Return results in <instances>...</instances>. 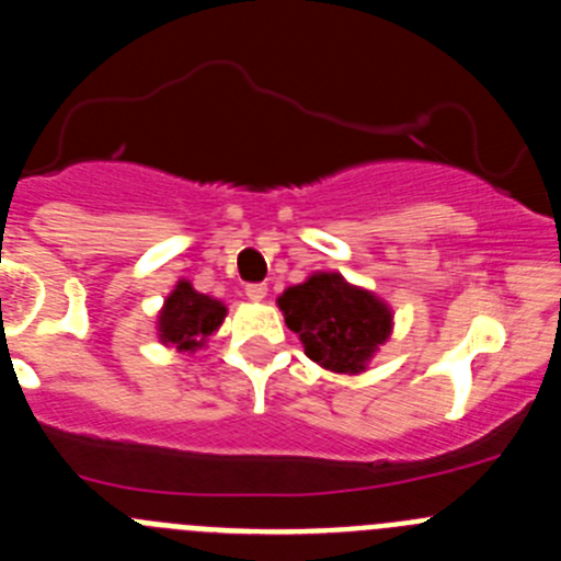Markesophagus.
Returning a JSON list of instances; mask_svg holds the SVG:
<instances>
[{"mask_svg":"<svg viewBox=\"0 0 561 561\" xmlns=\"http://www.w3.org/2000/svg\"><path fill=\"white\" fill-rule=\"evenodd\" d=\"M266 291H270V289H266L264 284H250V286H247V297H250V300H255V304H257V300H264Z\"/></svg>","mask_w":561,"mask_h":561,"instance_id":"obj_1","label":"esophagus"}]
</instances>
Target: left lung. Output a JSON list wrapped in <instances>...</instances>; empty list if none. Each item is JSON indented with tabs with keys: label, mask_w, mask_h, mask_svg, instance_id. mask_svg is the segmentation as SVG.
I'll use <instances>...</instances> for the list:
<instances>
[{
	"label": "left lung",
	"mask_w": 561,
	"mask_h": 561,
	"mask_svg": "<svg viewBox=\"0 0 561 561\" xmlns=\"http://www.w3.org/2000/svg\"><path fill=\"white\" fill-rule=\"evenodd\" d=\"M306 356L334 374H362L393 331V311L340 272H314L277 297Z\"/></svg>",
	"instance_id": "obj_1"
}]
</instances>
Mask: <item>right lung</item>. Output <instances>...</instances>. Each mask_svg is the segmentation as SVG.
<instances>
[{"mask_svg": "<svg viewBox=\"0 0 561 561\" xmlns=\"http://www.w3.org/2000/svg\"><path fill=\"white\" fill-rule=\"evenodd\" d=\"M225 317L227 306L221 300L202 295L187 280H180L176 289L165 297L157 331H160L162 345L193 354L205 345L213 331H219Z\"/></svg>", "mask_w": 561, "mask_h": 561, "instance_id": "obj_1", "label": "right lung"}]
</instances>
